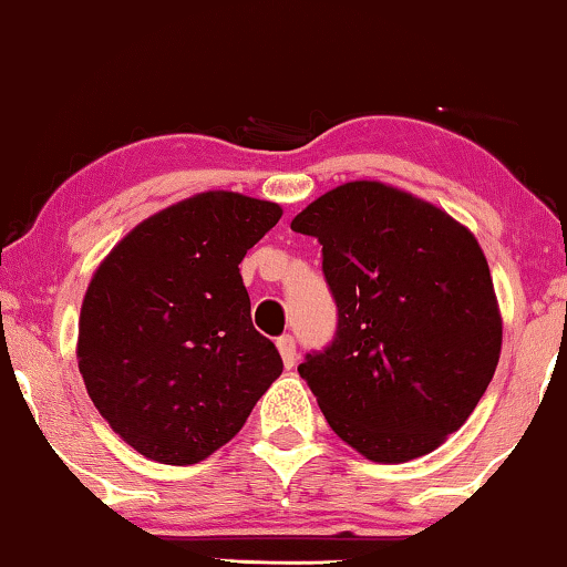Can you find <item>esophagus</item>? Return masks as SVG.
I'll list each match as a JSON object with an SVG mask.
<instances>
[{
  "label": "esophagus",
  "mask_w": 567,
  "mask_h": 567,
  "mask_svg": "<svg viewBox=\"0 0 567 567\" xmlns=\"http://www.w3.org/2000/svg\"><path fill=\"white\" fill-rule=\"evenodd\" d=\"M276 346H278V353H281V359H284V367L291 369L293 363H297V343H293V338L291 336L278 338Z\"/></svg>",
  "instance_id": "1"
}]
</instances>
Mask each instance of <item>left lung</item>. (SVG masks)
Masks as SVG:
<instances>
[{
  "label": "left lung",
  "mask_w": 567,
  "mask_h": 567,
  "mask_svg": "<svg viewBox=\"0 0 567 567\" xmlns=\"http://www.w3.org/2000/svg\"><path fill=\"white\" fill-rule=\"evenodd\" d=\"M322 245L338 305L330 348L299 363L330 429L400 464L460 431L495 374L503 317L475 235L444 208L351 181L293 216Z\"/></svg>",
  "instance_id": "1"
}]
</instances>
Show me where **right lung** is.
Masks as SVG:
<instances>
[{
	"label": "right lung",
	"mask_w": 567,
	"mask_h": 567,
	"mask_svg": "<svg viewBox=\"0 0 567 567\" xmlns=\"http://www.w3.org/2000/svg\"><path fill=\"white\" fill-rule=\"evenodd\" d=\"M281 214L243 193H196L136 224L92 274L80 374L100 415L146 460L183 467L212 456L281 377L239 276Z\"/></svg>",
	"instance_id": "right-lung-1"
}]
</instances>
